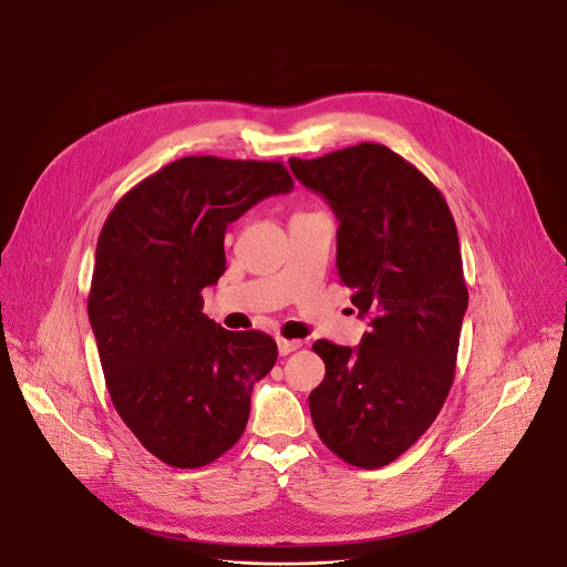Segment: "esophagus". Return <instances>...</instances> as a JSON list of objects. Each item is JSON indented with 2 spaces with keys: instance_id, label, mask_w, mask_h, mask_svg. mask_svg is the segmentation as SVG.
Returning a JSON list of instances; mask_svg holds the SVG:
<instances>
[{
  "instance_id": "1",
  "label": "esophagus",
  "mask_w": 567,
  "mask_h": 567,
  "mask_svg": "<svg viewBox=\"0 0 567 567\" xmlns=\"http://www.w3.org/2000/svg\"><path fill=\"white\" fill-rule=\"evenodd\" d=\"M300 346H302L300 341H287V339H278V352H280L282 357H287V354L296 352Z\"/></svg>"
}]
</instances>
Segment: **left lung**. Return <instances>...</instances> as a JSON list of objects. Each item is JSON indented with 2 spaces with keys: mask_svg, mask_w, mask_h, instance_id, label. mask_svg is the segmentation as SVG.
Masks as SVG:
<instances>
[{
  "mask_svg": "<svg viewBox=\"0 0 567 567\" xmlns=\"http://www.w3.org/2000/svg\"><path fill=\"white\" fill-rule=\"evenodd\" d=\"M293 177L332 206L337 269L370 332L359 348L316 341L326 379L311 422L332 453L379 468L435 422L453 383L468 291L442 193L379 143L289 158Z\"/></svg>",
  "mask_w": 567,
  "mask_h": 567,
  "instance_id": "1",
  "label": "left lung"
}]
</instances>
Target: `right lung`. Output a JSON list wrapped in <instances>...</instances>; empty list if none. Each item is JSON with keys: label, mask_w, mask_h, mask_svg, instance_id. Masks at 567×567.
Returning a JSON list of instances; mask_svg holds the SVG:
<instances>
[{"label": "right lung", "mask_w": 567, "mask_h": 567, "mask_svg": "<svg viewBox=\"0 0 567 567\" xmlns=\"http://www.w3.org/2000/svg\"><path fill=\"white\" fill-rule=\"evenodd\" d=\"M291 188L280 161L184 156L125 193L105 219L90 322L116 413L161 462L210 464L247 429L251 390L278 346L258 330L217 326L202 311V291L226 271V226Z\"/></svg>", "instance_id": "1"}]
</instances>
